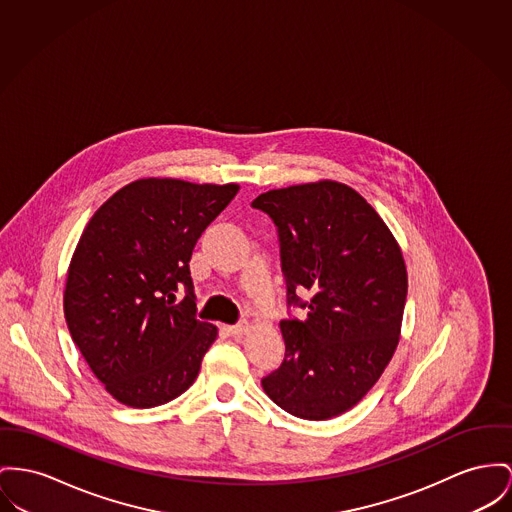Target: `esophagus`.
<instances>
[{"label": "esophagus", "mask_w": 512, "mask_h": 512, "mask_svg": "<svg viewBox=\"0 0 512 512\" xmlns=\"http://www.w3.org/2000/svg\"><path fill=\"white\" fill-rule=\"evenodd\" d=\"M248 322H240V324H233V326H227V330H229V334H233V336H242V334H246L248 332Z\"/></svg>", "instance_id": "1"}]
</instances>
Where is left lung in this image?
Returning a JSON list of instances; mask_svg holds the SVG:
<instances>
[{"mask_svg":"<svg viewBox=\"0 0 512 512\" xmlns=\"http://www.w3.org/2000/svg\"><path fill=\"white\" fill-rule=\"evenodd\" d=\"M252 207L277 227L287 305L308 310L279 324L285 359L262 388L295 417L332 419L365 398L398 347L402 250L375 207L336 180L270 190ZM305 288L307 304L296 297Z\"/></svg>","mask_w":512,"mask_h":512,"instance_id":"8db88e82","label":"left lung"}]
</instances>
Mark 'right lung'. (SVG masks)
Returning a JSON list of instances; mask_svg holds the SVG:
<instances>
[{
	"mask_svg": "<svg viewBox=\"0 0 512 512\" xmlns=\"http://www.w3.org/2000/svg\"><path fill=\"white\" fill-rule=\"evenodd\" d=\"M237 192L239 184L141 178L87 223L69 262L64 314L71 340L120 404L155 408L194 384L217 326L196 318L190 258Z\"/></svg>",
	"mask_w": 512,
	"mask_h": 512,
	"instance_id": "right-lung-1",
	"label": "right lung"
}]
</instances>
